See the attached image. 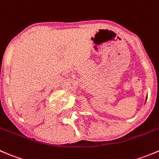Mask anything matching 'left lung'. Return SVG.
<instances>
[{"mask_svg":"<svg viewBox=\"0 0 159 159\" xmlns=\"http://www.w3.org/2000/svg\"><path fill=\"white\" fill-rule=\"evenodd\" d=\"M147 98H148V96H147V97H146V100H147ZM145 101H146V100H145Z\"/></svg>","mask_w":159,"mask_h":159,"instance_id":"obj_1","label":"left lung"}]
</instances>
